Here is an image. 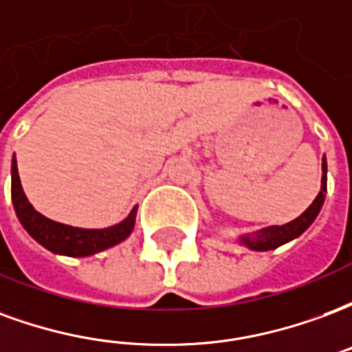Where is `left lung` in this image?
I'll use <instances>...</instances> for the list:
<instances>
[{
	"label": "left lung",
	"instance_id": "8db88e82",
	"mask_svg": "<svg viewBox=\"0 0 352 352\" xmlns=\"http://www.w3.org/2000/svg\"><path fill=\"white\" fill-rule=\"evenodd\" d=\"M326 198V160H322V186H320V192L315 198V201L311 204L305 211H303L298 219H294L292 222H288L285 226H267V228L260 230L256 234H247V236L241 237L249 249L252 251H272V249H277L279 245L287 243L290 239H294L300 234H303L305 230L309 228L311 222L317 219L320 207L324 204Z\"/></svg>",
	"mask_w": 352,
	"mask_h": 352
}]
</instances>
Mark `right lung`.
I'll use <instances>...</instances> for the list:
<instances>
[{
    "label": "right lung",
    "mask_w": 352,
    "mask_h": 352,
    "mask_svg": "<svg viewBox=\"0 0 352 352\" xmlns=\"http://www.w3.org/2000/svg\"><path fill=\"white\" fill-rule=\"evenodd\" d=\"M11 198L20 224L26 228L28 234L34 237L37 243L47 247L49 251L65 254V256H90L96 252L105 251L109 247L124 241L135 226V209L120 224L103 230L73 228V226H65V224L43 217L32 207L22 190L16 158H12Z\"/></svg>",
    "instance_id": "right-lung-1"
}]
</instances>
